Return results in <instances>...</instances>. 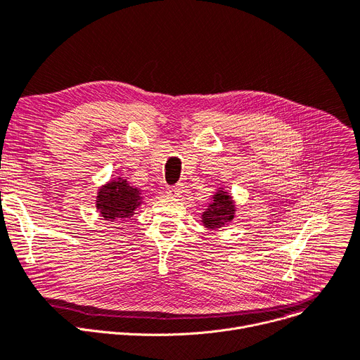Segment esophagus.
I'll return each instance as SVG.
<instances>
[{"instance_id":"1","label":"esophagus","mask_w":360,"mask_h":360,"mask_svg":"<svg viewBox=\"0 0 360 360\" xmlns=\"http://www.w3.org/2000/svg\"><path fill=\"white\" fill-rule=\"evenodd\" d=\"M182 193H184V185H182V184L167 188V194H169L170 197H181Z\"/></svg>"}]
</instances>
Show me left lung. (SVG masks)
<instances>
[{"label":"left lung","instance_id":"1","mask_svg":"<svg viewBox=\"0 0 360 360\" xmlns=\"http://www.w3.org/2000/svg\"><path fill=\"white\" fill-rule=\"evenodd\" d=\"M235 205L228 193L219 190L216 195H213V202L202 213V223L205 228L219 229L228 221L233 219Z\"/></svg>","mask_w":360,"mask_h":360}]
</instances>
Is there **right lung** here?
<instances>
[{"instance_id":"1","label":"right lung","mask_w":360,"mask_h":360,"mask_svg":"<svg viewBox=\"0 0 360 360\" xmlns=\"http://www.w3.org/2000/svg\"><path fill=\"white\" fill-rule=\"evenodd\" d=\"M141 201L140 191L132 188L127 181H112L98 194V209L106 220L128 219L134 214V210Z\"/></svg>"}]
</instances>
